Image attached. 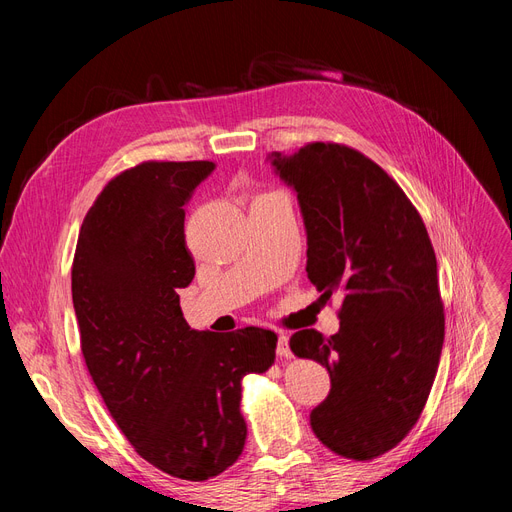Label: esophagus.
<instances>
[{
	"label": "esophagus",
	"instance_id": "34e87169",
	"mask_svg": "<svg viewBox=\"0 0 512 512\" xmlns=\"http://www.w3.org/2000/svg\"><path fill=\"white\" fill-rule=\"evenodd\" d=\"M277 356H280V359H290V356H292V350L288 346V337L286 335L277 337Z\"/></svg>",
	"mask_w": 512,
	"mask_h": 512
}]
</instances>
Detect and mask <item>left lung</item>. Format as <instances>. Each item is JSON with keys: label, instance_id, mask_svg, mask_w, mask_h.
<instances>
[{"label": "left lung", "instance_id": "1", "mask_svg": "<svg viewBox=\"0 0 512 512\" xmlns=\"http://www.w3.org/2000/svg\"><path fill=\"white\" fill-rule=\"evenodd\" d=\"M297 192L307 230V277L329 301L342 294L339 331L290 337V350L329 369L331 393L309 414L316 438L369 461L404 440L421 416L444 344L438 265L410 198L361 151L307 143L271 153Z\"/></svg>", "mask_w": 512, "mask_h": 512}]
</instances>
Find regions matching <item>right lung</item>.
<instances>
[{"label": "right lung", "instance_id": "obj_1", "mask_svg": "<svg viewBox=\"0 0 512 512\" xmlns=\"http://www.w3.org/2000/svg\"><path fill=\"white\" fill-rule=\"evenodd\" d=\"M215 164L143 162L104 185L72 262V301L89 376L123 436L158 470L207 480L245 446L241 380L265 374L277 335L194 331L179 288L194 280L185 203Z\"/></svg>", "mask_w": 512, "mask_h": 512}]
</instances>
